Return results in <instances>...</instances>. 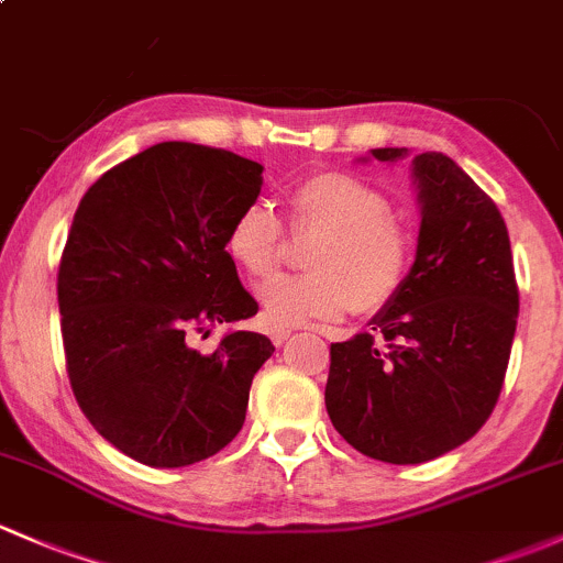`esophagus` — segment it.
<instances>
[{"mask_svg":"<svg viewBox=\"0 0 563 563\" xmlns=\"http://www.w3.org/2000/svg\"><path fill=\"white\" fill-rule=\"evenodd\" d=\"M269 336H272V342H275V345H286L288 336H291V329H272Z\"/></svg>","mask_w":563,"mask_h":563,"instance_id":"1","label":"esophagus"}]
</instances>
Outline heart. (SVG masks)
<instances>
[{
  "label": "heart",
  "instance_id": "obj_1",
  "mask_svg": "<svg viewBox=\"0 0 563 563\" xmlns=\"http://www.w3.org/2000/svg\"><path fill=\"white\" fill-rule=\"evenodd\" d=\"M291 229L316 234L305 275L272 277L258 288V305L272 327L331 321L356 305L372 312L396 299L412 266V234L390 199L347 173H318L288 191ZM283 223L264 202L242 207L227 229V256L251 280H264L280 264Z\"/></svg>",
  "mask_w": 563,
  "mask_h": 563
}]
</instances>
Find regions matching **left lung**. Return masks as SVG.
Masks as SVG:
<instances>
[{
  "label": "left lung",
  "mask_w": 563,
  "mask_h": 563,
  "mask_svg": "<svg viewBox=\"0 0 563 563\" xmlns=\"http://www.w3.org/2000/svg\"><path fill=\"white\" fill-rule=\"evenodd\" d=\"M399 162L407 147H375ZM421 205L407 283L347 342L331 345L327 410L347 445L423 464L464 445L494 412L518 323L510 236L494 199L445 153L412 158Z\"/></svg>",
  "instance_id": "left-lung-1"
}]
</instances>
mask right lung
<instances>
[{"label": "right lung", "instance_id": "obj_1", "mask_svg": "<svg viewBox=\"0 0 563 563\" xmlns=\"http://www.w3.org/2000/svg\"><path fill=\"white\" fill-rule=\"evenodd\" d=\"M262 173L221 147L158 142L80 199L58 264L69 383L93 429L140 464L175 470L223 451L275 353L256 331H232L207 356L188 345V331L258 312L227 229L258 199Z\"/></svg>", "mask_w": 563, "mask_h": 563}]
</instances>
